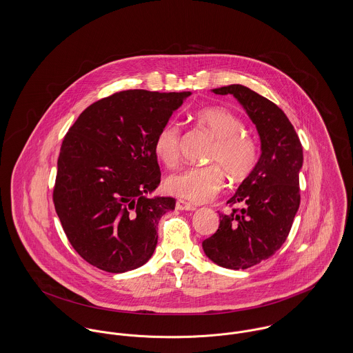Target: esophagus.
Here are the masks:
<instances>
[{"mask_svg":"<svg viewBox=\"0 0 353 353\" xmlns=\"http://www.w3.org/2000/svg\"><path fill=\"white\" fill-rule=\"evenodd\" d=\"M176 208H177V209H180V210H194V209H196L194 205L189 204V203L184 201V200H177V203H176Z\"/></svg>","mask_w":353,"mask_h":353,"instance_id":"1","label":"esophagus"}]
</instances>
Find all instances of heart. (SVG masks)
<instances>
[{
  "mask_svg": "<svg viewBox=\"0 0 353 353\" xmlns=\"http://www.w3.org/2000/svg\"><path fill=\"white\" fill-rule=\"evenodd\" d=\"M197 124L216 139L208 161L210 165L192 166L172 174L166 180L170 193L193 203L212 200L224 187L223 168L233 181L245 179L257 161V145L254 140L243 133V121L228 109L221 106L204 108L194 114ZM180 126L169 121L163 125L154 137L153 149L164 165H176L180 159Z\"/></svg>",
  "mask_w": 353,
  "mask_h": 353,
  "instance_id": "heart-1",
  "label": "heart"
}]
</instances>
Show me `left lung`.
Instances as JSON below:
<instances>
[{
	"mask_svg": "<svg viewBox=\"0 0 353 353\" xmlns=\"http://www.w3.org/2000/svg\"><path fill=\"white\" fill-rule=\"evenodd\" d=\"M212 92L232 94L243 105L259 132L261 156L227 203L243 208L219 213V229L203 249L220 267L247 270L270 259L290 234L300 205L303 146L285 113L268 99L239 83Z\"/></svg>",
	"mask_w": 353,
	"mask_h": 353,
	"instance_id": "1",
	"label": "left lung"
}]
</instances>
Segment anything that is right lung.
Masks as SVG:
<instances>
[{
    "label": "right lung",
    "mask_w": 353,
    "mask_h": 353,
    "mask_svg": "<svg viewBox=\"0 0 353 353\" xmlns=\"http://www.w3.org/2000/svg\"><path fill=\"white\" fill-rule=\"evenodd\" d=\"M190 92L123 90L89 105L63 137L53 203L89 264L123 273L144 265L173 197H149L161 172L153 143Z\"/></svg>",
    "instance_id": "right-lung-1"
}]
</instances>
